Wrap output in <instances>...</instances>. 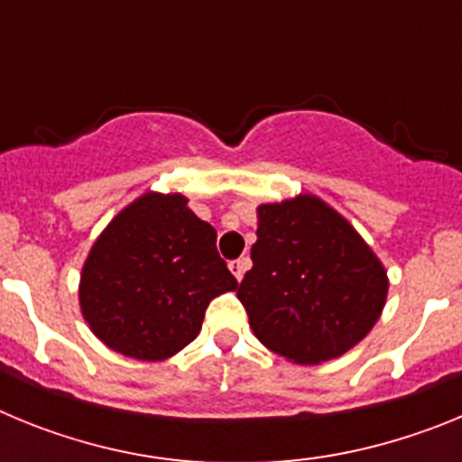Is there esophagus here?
Segmentation results:
<instances>
[{
  "mask_svg": "<svg viewBox=\"0 0 462 462\" xmlns=\"http://www.w3.org/2000/svg\"><path fill=\"white\" fill-rule=\"evenodd\" d=\"M247 268H250V259H247V256H240V259H236V261H231V263H228V271L234 273V277L236 280H243V275H245V271H247Z\"/></svg>",
  "mask_w": 462,
  "mask_h": 462,
  "instance_id": "obj_1",
  "label": "esophagus"
}]
</instances>
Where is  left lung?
<instances>
[{"label": "left lung", "mask_w": 462, "mask_h": 462, "mask_svg": "<svg viewBox=\"0 0 462 462\" xmlns=\"http://www.w3.org/2000/svg\"><path fill=\"white\" fill-rule=\"evenodd\" d=\"M389 275L345 215L314 194L256 208L252 271L238 300L263 346L298 365L337 358L368 336Z\"/></svg>", "instance_id": "8db88e82"}]
</instances>
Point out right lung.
Returning a JSON list of instances; mask_svg holds the SVG:
<instances>
[{"label": "right lung", "mask_w": 462, "mask_h": 462, "mask_svg": "<svg viewBox=\"0 0 462 462\" xmlns=\"http://www.w3.org/2000/svg\"><path fill=\"white\" fill-rule=\"evenodd\" d=\"M187 203L178 191H145L110 219L85 259L80 314L122 356H175L196 340L212 298L238 289L217 254V231Z\"/></svg>", "instance_id": "1"}]
</instances>
